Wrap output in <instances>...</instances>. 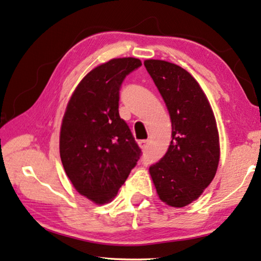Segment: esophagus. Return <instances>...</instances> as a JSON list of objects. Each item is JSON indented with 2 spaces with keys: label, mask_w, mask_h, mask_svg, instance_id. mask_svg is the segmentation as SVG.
Returning <instances> with one entry per match:
<instances>
[{
  "label": "esophagus",
  "mask_w": 261,
  "mask_h": 261,
  "mask_svg": "<svg viewBox=\"0 0 261 261\" xmlns=\"http://www.w3.org/2000/svg\"><path fill=\"white\" fill-rule=\"evenodd\" d=\"M148 144H149V142H148L147 140H141V141H139V146L143 151L148 149Z\"/></svg>",
  "instance_id": "esophagus-1"
}]
</instances>
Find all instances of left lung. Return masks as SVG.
<instances>
[{
	"mask_svg": "<svg viewBox=\"0 0 261 261\" xmlns=\"http://www.w3.org/2000/svg\"><path fill=\"white\" fill-rule=\"evenodd\" d=\"M143 64L166 102L172 128L167 153L149 167V172L160 199L182 207L202 195L217 171L216 119L203 90L189 72L159 59Z\"/></svg>",
	"mask_w": 261,
	"mask_h": 261,
	"instance_id": "obj_1",
	"label": "left lung"
}]
</instances>
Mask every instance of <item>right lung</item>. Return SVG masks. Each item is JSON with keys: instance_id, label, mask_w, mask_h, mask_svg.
Segmentation results:
<instances>
[{"instance_id": "add662e5", "label": "right lung", "mask_w": 261, "mask_h": 261, "mask_svg": "<svg viewBox=\"0 0 261 261\" xmlns=\"http://www.w3.org/2000/svg\"><path fill=\"white\" fill-rule=\"evenodd\" d=\"M142 65L138 58H115L87 73L67 103L59 151L64 169L80 195L105 204L136 166L141 149L119 115L120 87Z\"/></svg>"}]
</instances>
